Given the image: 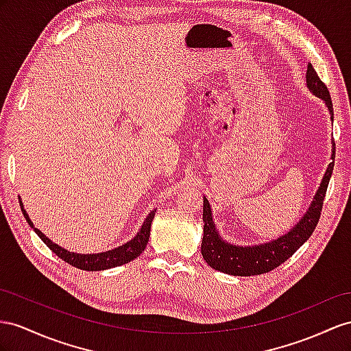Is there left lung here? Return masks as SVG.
<instances>
[{
  "label": "left lung",
  "mask_w": 351,
  "mask_h": 351,
  "mask_svg": "<svg viewBox=\"0 0 351 351\" xmlns=\"http://www.w3.org/2000/svg\"><path fill=\"white\" fill-rule=\"evenodd\" d=\"M307 87L313 95L325 101L330 120H334V108L329 90L325 83L319 78L317 73L314 71L313 65L307 66ZM335 147L332 143V156L335 158ZM334 170V161L329 163L325 176H323L319 190L314 195L308 210L305 212L301 221L296 223L289 232L280 236L278 239L268 241L258 246H236L219 237V232L215 228L212 219L210 204L206 197H203V240H202V255L206 263L213 269L227 273L231 276H256L271 271L276 267L283 264L286 259H289L296 250H298L305 241L310 239L314 228L320 219V212L325 194L328 190V184Z\"/></svg>",
  "instance_id": "obj_1"
}]
</instances>
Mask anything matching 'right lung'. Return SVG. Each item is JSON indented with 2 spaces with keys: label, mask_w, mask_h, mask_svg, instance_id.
<instances>
[{
  "label": "right lung",
  "mask_w": 351,
  "mask_h": 351,
  "mask_svg": "<svg viewBox=\"0 0 351 351\" xmlns=\"http://www.w3.org/2000/svg\"><path fill=\"white\" fill-rule=\"evenodd\" d=\"M21 208H22L25 219L28 221V223L34 228V231L37 232V236L49 246L51 252H55L60 259H64V261L68 263L69 265H74L80 269H86V271H99V269H108L112 267H119V265L130 263L134 258H138L143 252V249L147 247L148 239H149V231H151V222H152V219H154V215H156V209H154L145 218V221H143L141 230L138 231V234L134 236L132 240H129L128 243H124L123 246H119V247L108 250V252H102V254L82 255V254L69 252V250L60 247L56 243H53V241L44 236L38 228L34 227V223L29 219L28 213H26V210L23 209L22 202H21Z\"/></svg>",
  "instance_id": "obj_1"
}]
</instances>
